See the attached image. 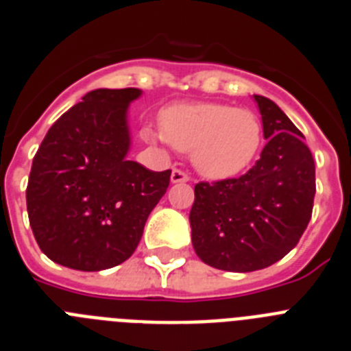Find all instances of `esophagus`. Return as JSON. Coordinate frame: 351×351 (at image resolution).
<instances>
[{"label": "esophagus", "instance_id": "obj_1", "mask_svg": "<svg viewBox=\"0 0 351 351\" xmlns=\"http://www.w3.org/2000/svg\"><path fill=\"white\" fill-rule=\"evenodd\" d=\"M170 181H172L173 184H179V182H188V181H190V178H188V173H186V172L176 169V170H172Z\"/></svg>", "mask_w": 351, "mask_h": 351}]
</instances>
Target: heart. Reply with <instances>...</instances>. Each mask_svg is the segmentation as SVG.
<instances>
[{
  "label": "heart",
  "mask_w": 351,
  "mask_h": 351,
  "mask_svg": "<svg viewBox=\"0 0 351 351\" xmlns=\"http://www.w3.org/2000/svg\"><path fill=\"white\" fill-rule=\"evenodd\" d=\"M160 125L163 133L145 128V138L190 153L197 172L209 179H228L246 170L263 141L256 114L226 104L170 105L161 110Z\"/></svg>",
  "instance_id": "obj_1"
}]
</instances>
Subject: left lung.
<instances>
[{"label":"left lung","instance_id":"obj_1","mask_svg":"<svg viewBox=\"0 0 351 351\" xmlns=\"http://www.w3.org/2000/svg\"><path fill=\"white\" fill-rule=\"evenodd\" d=\"M267 141L237 179L198 182L190 210L198 258L219 271L265 269L299 243L315 200V161L304 135L272 100L253 95Z\"/></svg>","mask_w":351,"mask_h":351}]
</instances>
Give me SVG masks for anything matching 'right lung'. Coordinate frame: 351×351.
Wrapping results in <instances>:
<instances>
[{
	"mask_svg": "<svg viewBox=\"0 0 351 351\" xmlns=\"http://www.w3.org/2000/svg\"><path fill=\"white\" fill-rule=\"evenodd\" d=\"M137 88L95 89L56 121L40 144L26 190L27 216L52 262L96 272L133 255L170 182L128 160V107Z\"/></svg>",
	"mask_w": 351,
	"mask_h": 351,
	"instance_id": "1",
	"label": "right lung"
}]
</instances>
